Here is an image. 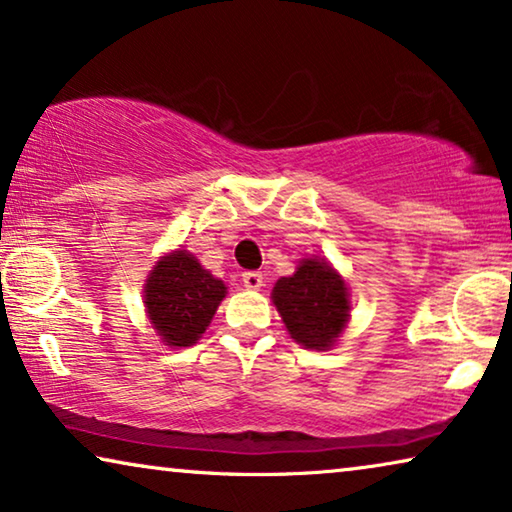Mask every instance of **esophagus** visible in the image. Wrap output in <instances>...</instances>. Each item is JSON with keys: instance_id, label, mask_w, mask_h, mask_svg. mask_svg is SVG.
<instances>
[{"instance_id": "34e87169", "label": "esophagus", "mask_w": 512, "mask_h": 512, "mask_svg": "<svg viewBox=\"0 0 512 512\" xmlns=\"http://www.w3.org/2000/svg\"><path fill=\"white\" fill-rule=\"evenodd\" d=\"M242 281H244V286L249 288V291H258V288L263 286V274L249 270V272L242 274Z\"/></svg>"}]
</instances>
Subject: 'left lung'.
Wrapping results in <instances>:
<instances>
[{
  "mask_svg": "<svg viewBox=\"0 0 512 512\" xmlns=\"http://www.w3.org/2000/svg\"><path fill=\"white\" fill-rule=\"evenodd\" d=\"M272 300L295 342L316 351L335 344L348 321L344 279L316 258L302 261L293 277H281Z\"/></svg>",
  "mask_w": 512,
  "mask_h": 512,
  "instance_id": "obj_1",
  "label": "left lung"
}]
</instances>
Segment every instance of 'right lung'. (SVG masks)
Masks as SVG:
<instances>
[{"instance_id": "1", "label": "right lung", "mask_w": 512, "mask_h": 512, "mask_svg": "<svg viewBox=\"0 0 512 512\" xmlns=\"http://www.w3.org/2000/svg\"><path fill=\"white\" fill-rule=\"evenodd\" d=\"M224 293V281L187 251H175L161 258L147 279V316L168 346H191L210 325Z\"/></svg>"}]
</instances>
